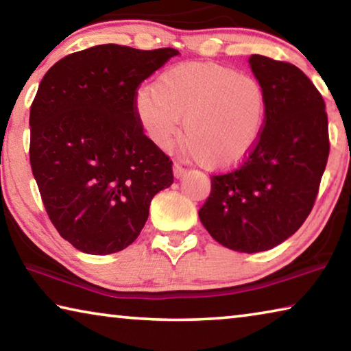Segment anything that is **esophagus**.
<instances>
[{
    "label": "esophagus",
    "instance_id": "34e87169",
    "mask_svg": "<svg viewBox=\"0 0 351 351\" xmlns=\"http://www.w3.org/2000/svg\"><path fill=\"white\" fill-rule=\"evenodd\" d=\"M186 171H187V169L184 167V165L175 162V165H173V175H175V178L184 176V175H186Z\"/></svg>",
    "mask_w": 351,
    "mask_h": 351
}]
</instances>
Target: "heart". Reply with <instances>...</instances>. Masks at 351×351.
Instances as JSON below:
<instances>
[{"mask_svg": "<svg viewBox=\"0 0 351 351\" xmlns=\"http://www.w3.org/2000/svg\"><path fill=\"white\" fill-rule=\"evenodd\" d=\"M148 138L169 148L181 121V142L201 167H239L258 145L268 93L251 74L213 62H187L164 71L136 99Z\"/></svg>", "mask_w": 351, "mask_h": 351, "instance_id": "heart-1", "label": "heart"}]
</instances>
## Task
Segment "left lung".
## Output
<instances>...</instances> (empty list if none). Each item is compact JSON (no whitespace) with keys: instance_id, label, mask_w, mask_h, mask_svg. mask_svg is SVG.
Wrapping results in <instances>:
<instances>
[{"instance_id":"obj_1","label":"left lung","mask_w":351,"mask_h":351,"mask_svg":"<svg viewBox=\"0 0 351 351\" xmlns=\"http://www.w3.org/2000/svg\"><path fill=\"white\" fill-rule=\"evenodd\" d=\"M249 63L268 93L263 133L245 162L210 176L198 213L219 245L252 254L280 245L310 215L330 138L322 94L299 68L257 54Z\"/></svg>"}]
</instances>
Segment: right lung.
I'll return each instance as SVG.
<instances>
[{
	"label": "right lung",
	"mask_w": 351,
	"mask_h": 351,
	"mask_svg": "<svg viewBox=\"0 0 351 351\" xmlns=\"http://www.w3.org/2000/svg\"><path fill=\"white\" fill-rule=\"evenodd\" d=\"M180 54L99 45L45 74L31 105L29 158L47 217L75 249L119 252L138 239L173 162L144 134L141 83Z\"/></svg>",
	"instance_id": "obj_1"
}]
</instances>
